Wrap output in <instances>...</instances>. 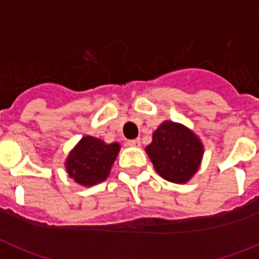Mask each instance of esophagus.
Segmentation results:
<instances>
[{
    "label": "esophagus",
    "instance_id": "34e87169",
    "mask_svg": "<svg viewBox=\"0 0 259 259\" xmlns=\"http://www.w3.org/2000/svg\"><path fill=\"white\" fill-rule=\"evenodd\" d=\"M127 145H129V146H141V140L140 138H136V140H129L127 141Z\"/></svg>",
    "mask_w": 259,
    "mask_h": 259
}]
</instances>
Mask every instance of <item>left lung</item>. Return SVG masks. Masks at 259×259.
Returning a JSON list of instances; mask_svg holds the SVG:
<instances>
[{
    "label": "left lung",
    "mask_w": 259,
    "mask_h": 259,
    "mask_svg": "<svg viewBox=\"0 0 259 259\" xmlns=\"http://www.w3.org/2000/svg\"><path fill=\"white\" fill-rule=\"evenodd\" d=\"M146 153L160 177L172 183H186L199 168L203 145L186 126L166 121L154 132Z\"/></svg>",
    "instance_id": "8db88e82"
}]
</instances>
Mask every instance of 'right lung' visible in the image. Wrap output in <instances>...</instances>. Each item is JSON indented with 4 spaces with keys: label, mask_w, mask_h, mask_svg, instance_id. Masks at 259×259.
Returning <instances> with one entry per match:
<instances>
[{
    "label": "right lung",
    "mask_w": 259,
    "mask_h": 259,
    "mask_svg": "<svg viewBox=\"0 0 259 259\" xmlns=\"http://www.w3.org/2000/svg\"><path fill=\"white\" fill-rule=\"evenodd\" d=\"M118 151V143L106 145L99 138L84 137L69 154L67 171L69 177L82 186L101 183L109 175Z\"/></svg>",
    "instance_id": "1"
}]
</instances>
